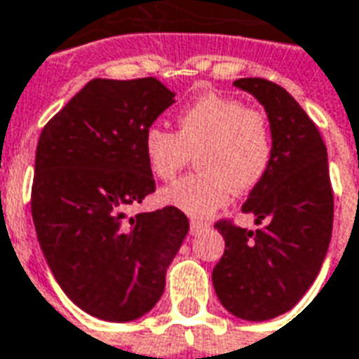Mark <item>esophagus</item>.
<instances>
[{"label": "esophagus", "mask_w": 359, "mask_h": 359, "mask_svg": "<svg viewBox=\"0 0 359 359\" xmlns=\"http://www.w3.org/2000/svg\"><path fill=\"white\" fill-rule=\"evenodd\" d=\"M208 227H210V224H206V222L191 219V233H201V231H205Z\"/></svg>", "instance_id": "obj_1"}]
</instances>
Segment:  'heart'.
Listing matches in <instances>:
<instances>
[{"label": "heart", "mask_w": 359, "mask_h": 359, "mask_svg": "<svg viewBox=\"0 0 359 359\" xmlns=\"http://www.w3.org/2000/svg\"><path fill=\"white\" fill-rule=\"evenodd\" d=\"M177 130L154 124L143 135V156L154 177L170 182L195 154L198 172L161 193L164 205L206 218L235 193L255 189L268 174L273 137L266 114L233 97L203 93L176 116Z\"/></svg>", "instance_id": "heart-1"}]
</instances>
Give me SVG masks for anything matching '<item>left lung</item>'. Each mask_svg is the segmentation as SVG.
I'll return each mask as SVG.
<instances>
[{
	"instance_id": "obj_1",
	"label": "left lung",
	"mask_w": 359,
	"mask_h": 359,
	"mask_svg": "<svg viewBox=\"0 0 359 359\" xmlns=\"http://www.w3.org/2000/svg\"><path fill=\"white\" fill-rule=\"evenodd\" d=\"M233 83L264 104L271 128L268 174L243 205L256 226H266L248 231L231 219L216 222L226 250L212 283L227 312L266 321L289 312L318 277L333 231V189L325 143L304 109L264 78Z\"/></svg>"
}]
</instances>
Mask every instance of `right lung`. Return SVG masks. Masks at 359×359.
<instances>
[{"label": "right lung", "mask_w": 359, "mask_h": 359, "mask_svg": "<svg viewBox=\"0 0 359 359\" xmlns=\"http://www.w3.org/2000/svg\"><path fill=\"white\" fill-rule=\"evenodd\" d=\"M172 103L156 78H95L38 141L30 205L40 247L65 294L104 321H132L158 302L189 231L174 206L126 216L154 193L143 135Z\"/></svg>", "instance_id": "obj_1"}]
</instances>
